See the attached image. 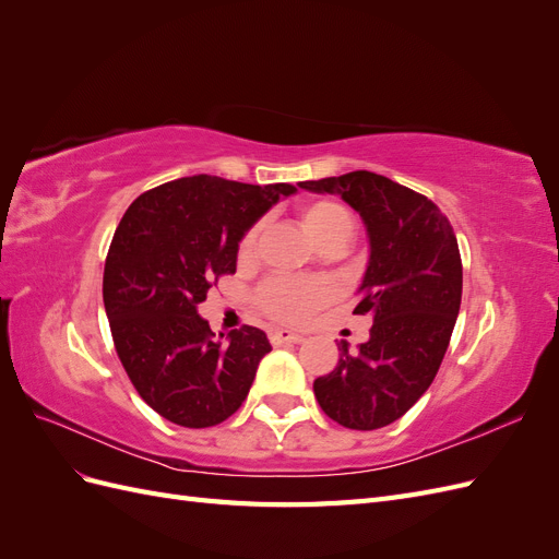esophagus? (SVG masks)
<instances>
[{
  "mask_svg": "<svg viewBox=\"0 0 559 559\" xmlns=\"http://www.w3.org/2000/svg\"><path fill=\"white\" fill-rule=\"evenodd\" d=\"M267 337L273 345H284V343H302V333L289 331V329H270Z\"/></svg>",
  "mask_w": 559,
  "mask_h": 559,
  "instance_id": "esophagus-1",
  "label": "esophagus"
}]
</instances>
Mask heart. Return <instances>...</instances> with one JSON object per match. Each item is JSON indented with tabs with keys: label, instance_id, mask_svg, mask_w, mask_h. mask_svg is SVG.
Segmentation results:
<instances>
[{
	"label": "heart",
	"instance_id": "obj_1",
	"mask_svg": "<svg viewBox=\"0 0 559 559\" xmlns=\"http://www.w3.org/2000/svg\"><path fill=\"white\" fill-rule=\"evenodd\" d=\"M300 226L308 233V238L319 247H343L354 235L352 214L335 200H314L300 210ZM261 226L253 224L238 245V259L249 261L257 251ZM331 298L329 286L317 280H296V277H273L265 280L259 292V308L280 321H302L321 306H326Z\"/></svg>",
	"mask_w": 559,
	"mask_h": 559
}]
</instances>
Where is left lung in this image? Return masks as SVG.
Instances as JSON below:
<instances>
[{
    "mask_svg": "<svg viewBox=\"0 0 559 559\" xmlns=\"http://www.w3.org/2000/svg\"><path fill=\"white\" fill-rule=\"evenodd\" d=\"M337 193L364 218L370 259L354 314L373 319L357 349L341 341V359L314 380V396L333 421L373 431L408 413L433 382L462 306V257L448 216L429 198L382 175L357 170L300 181Z\"/></svg>",
    "mask_w": 559,
    "mask_h": 559,
    "instance_id": "obj_1",
    "label": "left lung"
}]
</instances>
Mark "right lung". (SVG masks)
Returning a JSON list of instances; mask_svg holds the SVG:
<instances>
[{
	"instance_id": "1",
	"label": "right lung",
	"mask_w": 559,
	"mask_h": 559,
	"mask_svg": "<svg viewBox=\"0 0 559 559\" xmlns=\"http://www.w3.org/2000/svg\"><path fill=\"white\" fill-rule=\"evenodd\" d=\"M292 193V183L195 175L160 183L126 210L107 253L103 298L118 359L160 417L205 429L247 399L273 347L247 324L216 341L198 302L235 273L242 235Z\"/></svg>"
}]
</instances>
